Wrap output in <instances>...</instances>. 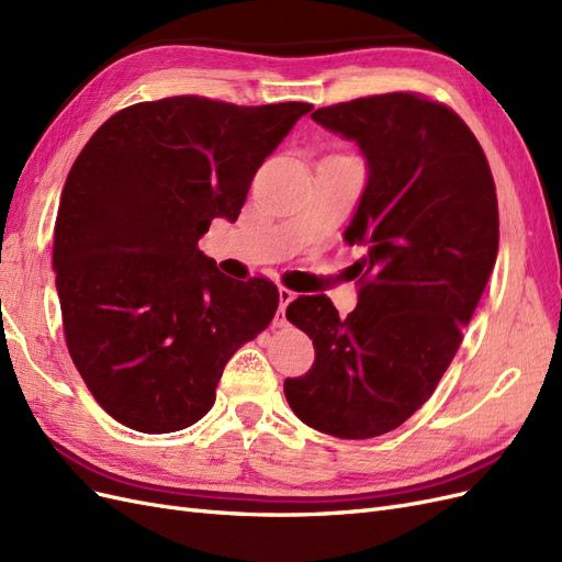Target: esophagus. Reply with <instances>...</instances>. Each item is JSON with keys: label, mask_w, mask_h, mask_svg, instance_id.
Here are the masks:
<instances>
[{"label": "esophagus", "mask_w": 562, "mask_h": 562, "mask_svg": "<svg viewBox=\"0 0 562 562\" xmlns=\"http://www.w3.org/2000/svg\"><path fill=\"white\" fill-rule=\"evenodd\" d=\"M295 300V293L288 291V288H279V312H277V318H274V326H285V307Z\"/></svg>", "instance_id": "obj_1"}]
</instances>
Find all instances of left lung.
I'll return each mask as SVG.
<instances>
[{
	"label": "left lung",
	"instance_id": "left-lung-1",
	"mask_svg": "<svg viewBox=\"0 0 562 562\" xmlns=\"http://www.w3.org/2000/svg\"><path fill=\"white\" fill-rule=\"evenodd\" d=\"M312 119L359 145L368 166L345 232L363 248L361 291L347 318L326 295L288 304L316 359L283 391L307 427L375 438L434 394L479 307L499 248L495 180L462 119L415 93L349 100Z\"/></svg>",
	"mask_w": 562,
	"mask_h": 562
}]
</instances>
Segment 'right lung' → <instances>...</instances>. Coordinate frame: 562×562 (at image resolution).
<instances>
[{
  "instance_id": "add662e5",
  "label": "right lung",
  "mask_w": 562,
  "mask_h": 562,
  "mask_svg": "<svg viewBox=\"0 0 562 562\" xmlns=\"http://www.w3.org/2000/svg\"><path fill=\"white\" fill-rule=\"evenodd\" d=\"M310 110L176 95L116 112L81 149L56 217V291L79 375L124 427H192L234 351L274 318L277 285L225 277L199 241L239 217Z\"/></svg>"
}]
</instances>
